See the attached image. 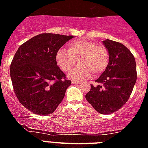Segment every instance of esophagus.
<instances>
[{
	"instance_id": "34e87169",
	"label": "esophagus",
	"mask_w": 148,
	"mask_h": 148,
	"mask_svg": "<svg viewBox=\"0 0 148 148\" xmlns=\"http://www.w3.org/2000/svg\"><path fill=\"white\" fill-rule=\"evenodd\" d=\"M72 84H80L81 82L76 80H72Z\"/></svg>"
}]
</instances>
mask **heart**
Masks as SVG:
<instances>
[{
  "label": "heart",
  "mask_w": 148,
  "mask_h": 148,
  "mask_svg": "<svg viewBox=\"0 0 148 148\" xmlns=\"http://www.w3.org/2000/svg\"><path fill=\"white\" fill-rule=\"evenodd\" d=\"M67 49H60L56 56V62L61 70L68 73L78 60L80 64L70 73V77L84 80L102 73L108 66L110 54L108 49L95 41L88 40H73L68 44Z\"/></svg>",
  "instance_id": "b5f03b06"
}]
</instances>
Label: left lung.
Wrapping results in <instances>:
<instances>
[{
    "label": "left lung",
    "mask_w": 148,
    "mask_h": 148,
    "mask_svg": "<svg viewBox=\"0 0 148 148\" xmlns=\"http://www.w3.org/2000/svg\"><path fill=\"white\" fill-rule=\"evenodd\" d=\"M103 43L109 52V64L95 81L99 85L91 84L85 98L99 113L111 114L130 98L136 82V67L134 56L125 45L109 39Z\"/></svg>",
    "instance_id": "1"
}]
</instances>
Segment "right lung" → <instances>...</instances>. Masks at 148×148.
Masks as SVG:
<instances>
[{
  "mask_svg": "<svg viewBox=\"0 0 148 148\" xmlns=\"http://www.w3.org/2000/svg\"><path fill=\"white\" fill-rule=\"evenodd\" d=\"M73 35L42 33L19 47L10 65V76L21 104L35 114L53 113L71 84L57 65L56 53Z\"/></svg>",
  "mask_w": 148,
  "mask_h": 148,
  "instance_id": "1",
  "label": "right lung"
}]
</instances>
